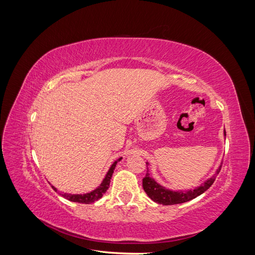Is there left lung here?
<instances>
[{
	"mask_svg": "<svg viewBox=\"0 0 255 255\" xmlns=\"http://www.w3.org/2000/svg\"><path fill=\"white\" fill-rule=\"evenodd\" d=\"M223 134L226 136V130H223ZM149 163H146V174L142 180V187L145 191V194L152 200V201L156 202L158 204L163 205H173V204H181L184 202L190 201V200L197 198L198 196L202 195L204 191L210 188L213 183L216 180V176L219 173L221 165L217 168L215 174L207 179L204 183H202L200 186L188 189V190H172L164 187L163 185L158 184L155 180L153 179L152 175L149 172Z\"/></svg>",
	"mask_w": 255,
	"mask_h": 255,
	"instance_id": "obj_1",
	"label": "left lung"
}]
</instances>
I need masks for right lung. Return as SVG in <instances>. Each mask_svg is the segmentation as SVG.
I'll use <instances>...</instances> for the list:
<instances>
[{
  "instance_id": "obj_1",
  "label": "right lung",
  "mask_w": 255,
  "mask_h": 255,
  "mask_svg": "<svg viewBox=\"0 0 255 255\" xmlns=\"http://www.w3.org/2000/svg\"><path fill=\"white\" fill-rule=\"evenodd\" d=\"M121 158L115 160L113 165L111 166V168L109 169V171H107L105 177L103 179L102 183L100 184V186H98L95 190H92L90 192H87V194H83V195H74V194H67V192H63V194H60L64 198H66L69 201H72V202H78V203H84V204H90L92 202L97 201V200L101 199L103 197V195L106 192V190L109 189L110 187V183H111V179L113 176L114 170L116 168V165H117L118 161H120ZM53 189L57 191V189L52 186Z\"/></svg>"
}]
</instances>
